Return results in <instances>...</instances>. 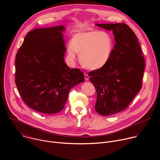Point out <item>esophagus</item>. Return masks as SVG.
<instances>
[{
	"label": "esophagus",
	"instance_id": "obj_1",
	"mask_svg": "<svg viewBox=\"0 0 160 160\" xmlns=\"http://www.w3.org/2000/svg\"><path fill=\"white\" fill-rule=\"evenodd\" d=\"M84 77H85V79L86 81H88L89 80V77H88V75L87 73L84 74Z\"/></svg>",
	"mask_w": 160,
	"mask_h": 160
}]
</instances>
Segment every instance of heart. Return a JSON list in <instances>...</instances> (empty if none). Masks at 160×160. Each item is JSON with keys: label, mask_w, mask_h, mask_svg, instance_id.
Returning <instances> with one entry per match:
<instances>
[{"label": "heart", "mask_w": 160, "mask_h": 160, "mask_svg": "<svg viewBox=\"0 0 160 160\" xmlns=\"http://www.w3.org/2000/svg\"><path fill=\"white\" fill-rule=\"evenodd\" d=\"M114 46V40L108 32L101 30L78 32L73 36L71 45L68 47L67 58L73 62L77 53L82 67L89 70H98L108 63Z\"/></svg>", "instance_id": "heart-1"}]
</instances>
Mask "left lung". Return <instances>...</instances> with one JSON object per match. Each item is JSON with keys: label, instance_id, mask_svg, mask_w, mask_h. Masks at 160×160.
Instances as JSON below:
<instances>
[{"label": "left lung", "instance_id": "8db88e82", "mask_svg": "<svg viewBox=\"0 0 160 160\" xmlns=\"http://www.w3.org/2000/svg\"><path fill=\"white\" fill-rule=\"evenodd\" d=\"M96 25L112 31L116 42L108 63L88 73L97 92L95 109L109 116L124 110L141 89L145 61L138 37L127 25Z\"/></svg>", "mask_w": 160, "mask_h": 160}]
</instances>
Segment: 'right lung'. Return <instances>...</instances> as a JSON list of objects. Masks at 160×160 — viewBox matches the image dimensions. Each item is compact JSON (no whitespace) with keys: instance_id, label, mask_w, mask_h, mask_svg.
Segmentation results:
<instances>
[{"instance_id":"obj_1","label":"right lung","mask_w":160,"mask_h":160,"mask_svg":"<svg viewBox=\"0 0 160 160\" xmlns=\"http://www.w3.org/2000/svg\"><path fill=\"white\" fill-rule=\"evenodd\" d=\"M65 30L59 25L30 31L16 56L19 92L28 106L42 113L61 111L70 89L85 80L82 72L64 62Z\"/></svg>"}]
</instances>
